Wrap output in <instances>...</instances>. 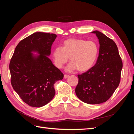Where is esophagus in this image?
<instances>
[{"mask_svg": "<svg viewBox=\"0 0 134 134\" xmlns=\"http://www.w3.org/2000/svg\"><path fill=\"white\" fill-rule=\"evenodd\" d=\"M69 76V75H66V74H65L64 75V78H65V79H66V78H68V77Z\"/></svg>", "mask_w": 134, "mask_h": 134, "instance_id": "esophagus-1", "label": "esophagus"}]
</instances>
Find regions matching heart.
Here are the masks:
<instances>
[{"label": "heart", "instance_id": "b5f03b06", "mask_svg": "<svg viewBox=\"0 0 134 134\" xmlns=\"http://www.w3.org/2000/svg\"><path fill=\"white\" fill-rule=\"evenodd\" d=\"M99 48L93 41L69 38L64 41L63 47H56L52 52L55 65L62 68L69 59L71 63L66 68L68 71H88L94 66L98 57Z\"/></svg>", "mask_w": 134, "mask_h": 134}]
</instances>
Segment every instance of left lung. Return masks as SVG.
<instances>
[{
	"label": "left lung",
	"mask_w": 134,
	"mask_h": 134,
	"mask_svg": "<svg viewBox=\"0 0 134 134\" xmlns=\"http://www.w3.org/2000/svg\"><path fill=\"white\" fill-rule=\"evenodd\" d=\"M92 33L95 34L98 39L99 55L94 66L78 75L75 93L83 102L96 104L106 102L118 87L122 62L112 40L98 31Z\"/></svg>",
	"instance_id": "8db88e82"
}]
</instances>
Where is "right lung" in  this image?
<instances>
[{
    "mask_svg": "<svg viewBox=\"0 0 134 134\" xmlns=\"http://www.w3.org/2000/svg\"><path fill=\"white\" fill-rule=\"evenodd\" d=\"M57 36L35 32L16 46L9 64L11 84L24 102L41 107L54 98V85L64 74L48 58ZM33 52L38 53L35 54Z\"/></svg>",
    "mask_w": 134,
    "mask_h": 134,
    "instance_id": "1",
    "label": "right lung"
}]
</instances>
